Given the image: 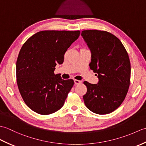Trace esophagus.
<instances>
[{"label":"esophagus","instance_id":"1","mask_svg":"<svg viewBox=\"0 0 146 146\" xmlns=\"http://www.w3.org/2000/svg\"><path fill=\"white\" fill-rule=\"evenodd\" d=\"M74 82H75V85H78L82 83V82L80 81V80H74Z\"/></svg>","mask_w":146,"mask_h":146}]
</instances>
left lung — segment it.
<instances>
[{"label":"left lung","instance_id":"obj_1","mask_svg":"<svg viewBox=\"0 0 146 146\" xmlns=\"http://www.w3.org/2000/svg\"><path fill=\"white\" fill-rule=\"evenodd\" d=\"M82 36L92 52L89 66L97 73L98 84L85 81L87 92L84 103L94 113L112 112L122 104L131 81V63L127 52L120 40L105 31L85 30Z\"/></svg>","mask_w":146,"mask_h":146}]
</instances>
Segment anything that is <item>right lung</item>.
<instances>
[{
  "label": "right lung",
  "instance_id": "1",
  "mask_svg": "<svg viewBox=\"0 0 146 146\" xmlns=\"http://www.w3.org/2000/svg\"><path fill=\"white\" fill-rule=\"evenodd\" d=\"M80 34V31H42L22 46L16 62L17 83L24 102L35 112L49 115L63 106L74 81L61 79L54 71Z\"/></svg>",
  "mask_w": 146,
  "mask_h": 146
}]
</instances>
